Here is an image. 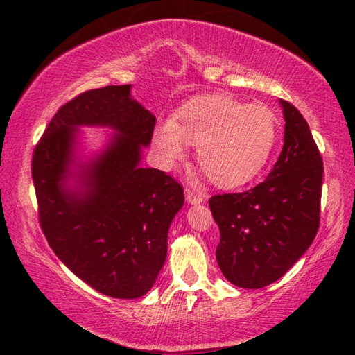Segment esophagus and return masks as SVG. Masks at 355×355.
Returning <instances> with one entry per match:
<instances>
[{"label":"esophagus","instance_id":"obj_1","mask_svg":"<svg viewBox=\"0 0 355 355\" xmlns=\"http://www.w3.org/2000/svg\"><path fill=\"white\" fill-rule=\"evenodd\" d=\"M184 194H187V200L189 202V204H200V202H204V199H205L204 194L193 188L184 189Z\"/></svg>","mask_w":355,"mask_h":355}]
</instances>
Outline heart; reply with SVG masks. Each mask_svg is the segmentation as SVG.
Masks as SVG:
<instances>
[{
    "mask_svg": "<svg viewBox=\"0 0 355 355\" xmlns=\"http://www.w3.org/2000/svg\"><path fill=\"white\" fill-rule=\"evenodd\" d=\"M279 121L263 104H245L226 94L193 98L172 121L159 123L153 144L166 168L175 167L196 145V161L213 183L240 187L267 164Z\"/></svg>",
    "mask_w": 355,
    "mask_h": 355,
    "instance_id": "heart-1",
    "label": "heart"
}]
</instances>
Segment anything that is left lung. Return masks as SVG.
<instances>
[{
	"mask_svg": "<svg viewBox=\"0 0 355 355\" xmlns=\"http://www.w3.org/2000/svg\"><path fill=\"white\" fill-rule=\"evenodd\" d=\"M284 145L262 183L208 200L219 227L216 261L230 283L261 289L279 279L316 237L320 221L322 156L305 118L288 101Z\"/></svg>",
	"mask_w": 355,
	"mask_h": 355,
	"instance_id": "obj_1",
	"label": "left lung"
}]
</instances>
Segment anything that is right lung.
<instances>
[{
  "label": "right lung",
  "instance_id": "1",
  "mask_svg": "<svg viewBox=\"0 0 355 355\" xmlns=\"http://www.w3.org/2000/svg\"><path fill=\"white\" fill-rule=\"evenodd\" d=\"M131 85L88 89L61 105L33 151L39 224L61 262L98 292L137 299L153 288L167 256V232L184 202L183 187L139 166L156 118L129 98ZM80 124L114 127L111 147L84 174L87 191L62 188Z\"/></svg>",
  "mask_w": 355,
  "mask_h": 355
}]
</instances>
